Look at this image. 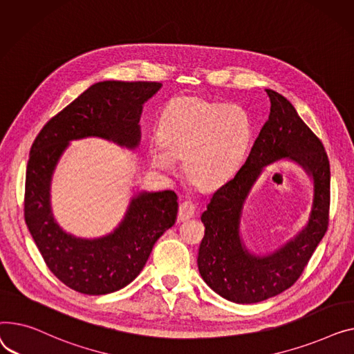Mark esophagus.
Returning a JSON list of instances; mask_svg holds the SVG:
<instances>
[{
	"mask_svg": "<svg viewBox=\"0 0 354 354\" xmlns=\"http://www.w3.org/2000/svg\"><path fill=\"white\" fill-rule=\"evenodd\" d=\"M194 214H196V205H194L192 201L185 200V201H183V203L180 204V207H178L177 220H178V221H185V220L192 218Z\"/></svg>",
	"mask_w": 354,
	"mask_h": 354,
	"instance_id": "esophagus-1",
	"label": "esophagus"
}]
</instances>
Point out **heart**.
Returning <instances> with one entry per match:
<instances>
[{"mask_svg":"<svg viewBox=\"0 0 354 354\" xmlns=\"http://www.w3.org/2000/svg\"><path fill=\"white\" fill-rule=\"evenodd\" d=\"M252 134V120L241 107L181 98L164 109L160 140L150 144V158L164 171L174 169L176 157L184 158L189 181L198 189H213L236 171Z\"/></svg>","mask_w":354,"mask_h":354,"instance_id":"obj_1","label":"heart"}]
</instances>
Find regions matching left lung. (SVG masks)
Listing matches in <instances>:
<instances>
[{
    "mask_svg": "<svg viewBox=\"0 0 354 354\" xmlns=\"http://www.w3.org/2000/svg\"><path fill=\"white\" fill-rule=\"evenodd\" d=\"M272 107L252 151L233 178L217 189L201 214L205 227L198 248V272L221 297L252 304L280 295L304 272L328 225L330 164L320 138L281 94L266 90ZM287 158L314 178L315 194L308 225L281 249L254 257L239 239V217L246 194L266 165Z\"/></svg>",
    "mask_w": 354,
    "mask_h": 354,
    "instance_id": "1",
    "label": "left lung"
}]
</instances>
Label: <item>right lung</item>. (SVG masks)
<instances>
[{
	"mask_svg": "<svg viewBox=\"0 0 354 354\" xmlns=\"http://www.w3.org/2000/svg\"><path fill=\"white\" fill-rule=\"evenodd\" d=\"M161 88L156 81H101L54 115L34 140L26 174L24 217L51 273L82 295H109L130 284L156 241L176 223L171 190L133 197L124 220L101 239H77L61 230L50 204L55 165L71 140L101 137L127 149L140 142L142 104Z\"/></svg>",
	"mask_w": 354,
	"mask_h": 354,
	"instance_id": "obj_1",
	"label": "right lung"
}]
</instances>
